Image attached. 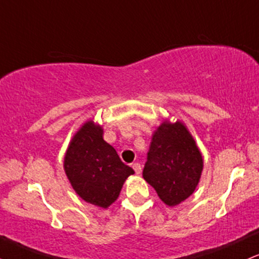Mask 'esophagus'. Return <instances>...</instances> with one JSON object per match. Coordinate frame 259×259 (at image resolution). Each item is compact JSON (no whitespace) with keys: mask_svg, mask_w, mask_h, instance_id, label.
Here are the masks:
<instances>
[{"mask_svg":"<svg viewBox=\"0 0 259 259\" xmlns=\"http://www.w3.org/2000/svg\"><path fill=\"white\" fill-rule=\"evenodd\" d=\"M133 168H134V170H135V173H136V174H140V173H141L142 168H141V164H139V163H134V164H133Z\"/></svg>","mask_w":259,"mask_h":259,"instance_id":"1","label":"esophagus"}]
</instances>
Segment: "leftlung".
<instances>
[{
  "instance_id": "1",
  "label": "left lung",
  "mask_w": 259,
  "mask_h": 259,
  "mask_svg": "<svg viewBox=\"0 0 259 259\" xmlns=\"http://www.w3.org/2000/svg\"><path fill=\"white\" fill-rule=\"evenodd\" d=\"M203 158L194 138L181 121H163L152 135L144 179L167 206H177L194 194Z\"/></svg>"
}]
</instances>
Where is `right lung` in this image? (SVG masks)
<instances>
[{"label":"right lung","mask_w":259,"mask_h":259,"mask_svg":"<svg viewBox=\"0 0 259 259\" xmlns=\"http://www.w3.org/2000/svg\"><path fill=\"white\" fill-rule=\"evenodd\" d=\"M64 171L85 202L108 208L118 198L133 168L103 140V129L88 120L73 136L64 156Z\"/></svg>","instance_id":"add662e5"}]
</instances>
